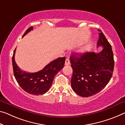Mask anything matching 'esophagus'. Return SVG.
Here are the masks:
<instances>
[{
  "label": "esophagus",
  "instance_id": "obj_1",
  "mask_svg": "<svg viewBox=\"0 0 125 125\" xmlns=\"http://www.w3.org/2000/svg\"><path fill=\"white\" fill-rule=\"evenodd\" d=\"M70 64V61H69V59H66V60H65V65H69Z\"/></svg>",
  "mask_w": 125,
  "mask_h": 125
}]
</instances>
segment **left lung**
<instances>
[{"mask_svg":"<svg viewBox=\"0 0 125 125\" xmlns=\"http://www.w3.org/2000/svg\"><path fill=\"white\" fill-rule=\"evenodd\" d=\"M97 47L103 49L98 53L73 54L70 57L73 75L71 85L73 91L83 97H91L104 88L112 78L114 59L112 47L102 31L98 30Z\"/></svg>","mask_w":125,"mask_h":125,"instance_id":"1","label":"left lung"}]
</instances>
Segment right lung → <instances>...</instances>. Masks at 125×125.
Wrapping results in <instances>:
<instances>
[{"label":"right lung","instance_id":"add662e5","mask_svg":"<svg viewBox=\"0 0 125 125\" xmlns=\"http://www.w3.org/2000/svg\"><path fill=\"white\" fill-rule=\"evenodd\" d=\"M33 30L31 27L25 32L23 37ZM14 50L12 57V64L14 77L20 87L27 93L33 95H42L49 91L55 75L64 68L65 57H59L47 64L42 70L36 73L22 71L14 59Z\"/></svg>","mask_w":125,"mask_h":125}]
</instances>
